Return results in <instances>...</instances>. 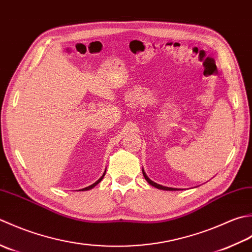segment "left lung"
<instances>
[{
  "instance_id": "1",
  "label": "left lung",
  "mask_w": 252,
  "mask_h": 252,
  "mask_svg": "<svg viewBox=\"0 0 252 252\" xmlns=\"http://www.w3.org/2000/svg\"><path fill=\"white\" fill-rule=\"evenodd\" d=\"M142 174H143V177L146 178V181H147L149 184H150L151 186L156 187V188H158V189H161V190H181V189H177V188H172V187H165V186H162V185H158V184L155 183L153 181H151V179L147 176V174H146V172H145V171H143V168H142Z\"/></svg>"
}]
</instances>
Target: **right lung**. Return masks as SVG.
Segmentation results:
<instances>
[{
    "label": "right lung",
    "mask_w": 252,
    "mask_h": 252,
    "mask_svg": "<svg viewBox=\"0 0 252 252\" xmlns=\"http://www.w3.org/2000/svg\"><path fill=\"white\" fill-rule=\"evenodd\" d=\"M105 171H106V169H105ZM104 175H105V172L103 173V175H102L99 179H97V181L94 183V184H92V185H90V186H88V187H86V188H84V189H80V190H90V189H92V188H94V186H96V185L97 184H99L101 181H102V179H103V177H104Z\"/></svg>",
    "instance_id": "obj_1"
}]
</instances>
